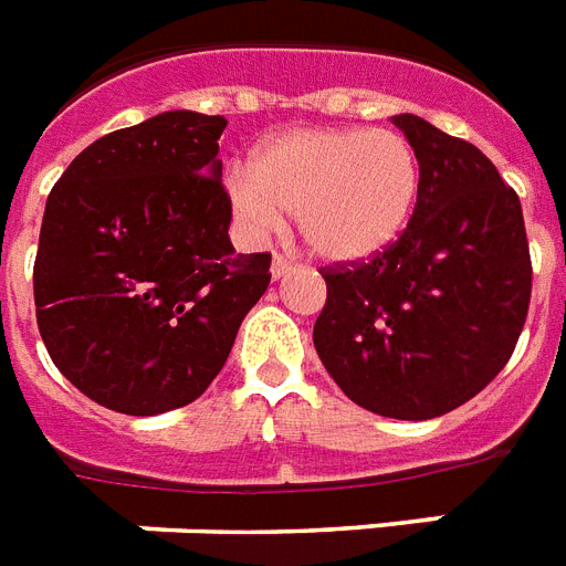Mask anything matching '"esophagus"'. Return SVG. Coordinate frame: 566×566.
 <instances>
[{
    "label": "esophagus",
    "instance_id": "34e87169",
    "mask_svg": "<svg viewBox=\"0 0 566 566\" xmlns=\"http://www.w3.org/2000/svg\"><path fill=\"white\" fill-rule=\"evenodd\" d=\"M289 271H292V262L289 260H283V256H274V260H271V277L274 280H283Z\"/></svg>",
    "mask_w": 566,
    "mask_h": 566
}]
</instances>
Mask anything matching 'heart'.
Instances as JSON below:
<instances>
[{
	"mask_svg": "<svg viewBox=\"0 0 566 566\" xmlns=\"http://www.w3.org/2000/svg\"><path fill=\"white\" fill-rule=\"evenodd\" d=\"M418 148L388 128H304L265 139L251 166L228 171L239 228L265 237L295 216L312 254L365 262L395 245L420 198Z\"/></svg>",
	"mask_w": 566,
	"mask_h": 566,
	"instance_id": "obj_1",
	"label": "heart"
}]
</instances>
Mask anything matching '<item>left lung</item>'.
Wrapping results in <instances>:
<instances>
[{"mask_svg":"<svg viewBox=\"0 0 566 566\" xmlns=\"http://www.w3.org/2000/svg\"><path fill=\"white\" fill-rule=\"evenodd\" d=\"M420 157L409 228L370 262L324 271L312 342L356 406L429 420L505 368L532 295L523 210L476 146L415 113L391 116Z\"/></svg>","mask_w":566,"mask_h":566,"instance_id":"8db88e82","label":"left lung"}]
</instances>
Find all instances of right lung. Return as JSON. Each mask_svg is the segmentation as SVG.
Returning <instances> with one entry per match:
<instances>
[{
    "mask_svg": "<svg viewBox=\"0 0 566 566\" xmlns=\"http://www.w3.org/2000/svg\"><path fill=\"white\" fill-rule=\"evenodd\" d=\"M224 116L166 111L87 146L49 192L34 304L49 356L122 415L192 403L269 289V254L230 245Z\"/></svg>",
    "mask_w": 566,
    "mask_h": 566,
    "instance_id": "add662e5",
    "label": "right lung"
}]
</instances>
